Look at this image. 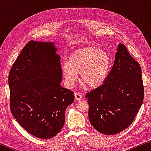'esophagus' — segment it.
<instances>
[{
	"label": "esophagus",
	"instance_id": "1",
	"mask_svg": "<svg viewBox=\"0 0 151 151\" xmlns=\"http://www.w3.org/2000/svg\"><path fill=\"white\" fill-rule=\"evenodd\" d=\"M75 99H76V101H79V100H81V99H82V95H81L80 93H76L75 94Z\"/></svg>",
	"mask_w": 151,
	"mask_h": 151
}]
</instances>
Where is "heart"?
<instances>
[{
  "label": "heart",
  "mask_w": 151,
  "mask_h": 151,
  "mask_svg": "<svg viewBox=\"0 0 151 151\" xmlns=\"http://www.w3.org/2000/svg\"><path fill=\"white\" fill-rule=\"evenodd\" d=\"M111 59L106 51L93 47L76 50L68 57V63L61 65V72L66 86L72 87L81 73L82 83L89 88L101 86L108 76Z\"/></svg>",
  "instance_id": "obj_1"
}]
</instances>
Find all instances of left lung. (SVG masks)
<instances>
[{"instance_id": "obj_1", "label": "left lung", "mask_w": 151, "mask_h": 151, "mask_svg": "<svg viewBox=\"0 0 151 151\" xmlns=\"http://www.w3.org/2000/svg\"><path fill=\"white\" fill-rule=\"evenodd\" d=\"M144 93L140 66L120 43L105 82L86 94L91 124L104 134L124 131L134 121Z\"/></svg>"}]
</instances>
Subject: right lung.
Segmentation results:
<instances>
[{
	"label": "right lung",
	"mask_w": 151,
	"mask_h": 151,
	"mask_svg": "<svg viewBox=\"0 0 151 151\" xmlns=\"http://www.w3.org/2000/svg\"><path fill=\"white\" fill-rule=\"evenodd\" d=\"M54 43L30 40L12 65L9 75L10 109L29 133L48 139L59 132L74 93L61 86L60 57Z\"/></svg>",
	"instance_id": "add662e5"
}]
</instances>
